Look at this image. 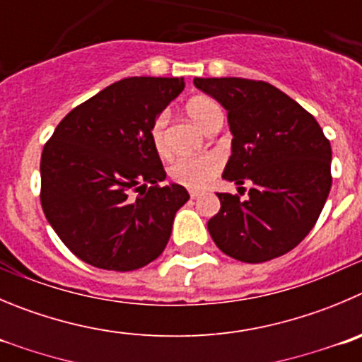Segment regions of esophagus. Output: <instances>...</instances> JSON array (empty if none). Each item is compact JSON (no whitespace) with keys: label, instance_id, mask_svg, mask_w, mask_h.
I'll return each mask as SVG.
<instances>
[{"label":"esophagus","instance_id":"34e87169","mask_svg":"<svg viewBox=\"0 0 362 362\" xmlns=\"http://www.w3.org/2000/svg\"><path fill=\"white\" fill-rule=\"evenodd\" d=\"M201 195H202L201 192H195V190L190 192V197H192V199H199V197H201Z\"/></svg>","mask_w":362,"mask_h":362}]
</instances>
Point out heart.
I'll use <instances>...</instances> for the list:
<instances>
[{
  "label": "heart",
  "instance_id": "1",
  "mask_svg": "<svg viewBox=\"0 0 362 362\" xmlns=\"http://www.w3.org/2000/svg\"><path fill=\"white\" fill-rule=\"evenodd\" d=\"M188 115L192 117L195 124L202 129H208L209 124L216 119V117H223L222 108L216 105L215 101L208 98H197L192 99L187 105ZM165 127H167V115L161 113L156 117L151 127V140L158 153L163 156L167 154V140H165ZM220 170V158L215 154H206V156L197 158H179L168 168V175L174 179L175 183L183 185L187 188H204L206 185L218 174Z\"/></svg>",
  "mask_w": 362,
  "mask_h": 362
}]
</instances>
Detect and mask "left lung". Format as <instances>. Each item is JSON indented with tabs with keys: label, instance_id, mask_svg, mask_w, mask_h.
<instances>
[{
	"label": "left lung",
	"instance_id": "obj_1",
	"mask_svg": "<svg viewBox=\"0 0 362 362\" xmlns=\"http://www.w3.org/2000/svg\"><path fill=\"white\" fill-rule=\"evenodd\" d=\"M194 85L227 110L230 156L222 177L243 185L249 199L216 194L213 242L243 263L290 252L315 227L329 197L330 142L315 117L267 81L195 78Z\"/></svg>",
	"mask_w": 362,
	"mask_h": 362
}]
</instances>
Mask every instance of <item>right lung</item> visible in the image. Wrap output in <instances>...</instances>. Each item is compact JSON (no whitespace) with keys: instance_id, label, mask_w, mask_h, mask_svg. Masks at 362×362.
<instances>
[{"instance_id":"obj_1","label":"right lung","mask_w":362,"mask_h":362,"mask_svg":"<svg viewBox=\"0 0 362 362\" xmlns=\"http://www.w3.org/2000/svg\"><path fill=\"white\" fill-rule=\"evenodd\" d=\"M183 88V78L117 81L69 112L44 146V215L85 263L129 272L167 247L175 211L190 195L181 185H160L167 174L151 127Z\"/></svg>"}]
</instances>
